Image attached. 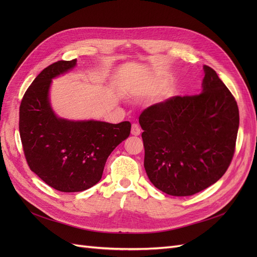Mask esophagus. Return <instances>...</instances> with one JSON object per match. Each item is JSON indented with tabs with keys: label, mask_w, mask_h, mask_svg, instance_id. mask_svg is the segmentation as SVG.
<instances>
[{
	"label": "esophagus",
	"mask_w": 257,
	"mask_h": 257,
	"mask_svg": "<svg viewBox=\"0 0 257 257\" xmlns=\"http://www.w3.org/2000/svg\"><path fill=\"white\" fill-rule=\"evenodd\" d=\"M131 133H132V135H134V136H139V135H141L142 131H141V127L138 126V124H135V123L132 124Z\"/></svg>",
	"instance_id": "34e87169"
}]
</instances>
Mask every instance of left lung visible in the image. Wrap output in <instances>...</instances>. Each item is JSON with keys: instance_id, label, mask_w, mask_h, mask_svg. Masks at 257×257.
<instances>
[{"instance_id": "obj_1", "label": "left lung", "mask_w": 257, "mask_h": 257, "mask_svg": "<svg viewBox=\"0 0 257 257\" xmlns=\"http://www.w3.org/2000/svg\"><path fill=\"white\" fill-rule=\"evenodd\" d=\"M204 73L200 94L170 97L139 116L146 173L168 195L190 196L207 189L234 157L237 102L215 71L204 65Z\"/></svg>"}]
</instances>
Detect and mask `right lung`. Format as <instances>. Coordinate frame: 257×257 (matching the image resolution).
<instances>
[{
    "label": "right lung",
    "mask_w": 257,
    "mask_h": 257,
    "mask_svg": "<svg viewBox=\"0 0 257 257\" xmlns=\"http://www.w3.org/2000/svg\"><path fill=\"white\" fill-rule=\"evenodd\" d=\"M77 60L58 61L41 72L20 104L19 132L30 169L60 192H81L102 178L114 148L130 136L131 123L68 120L54 113L52 79L71 71Z\"/></svg>",
    "instance_id": "right-lung-1"
}]
</instances>
